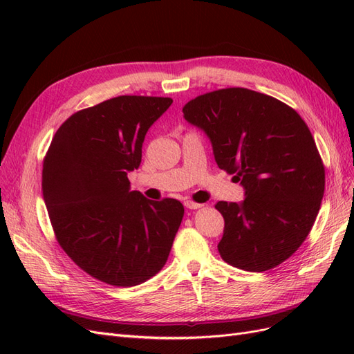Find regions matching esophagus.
Masks as SVG:
<instances>
[{"label":"esophagus","instance_id":"obj_1","mask_svg":"<svg viewBox=\"0 0 354 354\" xmlns=\"http://www.w3.org/2000/svg\"><path fill=\"white\" fill-rule=\"evenodd\" d=\"M185 207L189 208V209H198V208L202 207V203H198V202H194V201H186Z\"/></svg>","mask_w":354,"mask_h":354}]
</instances>
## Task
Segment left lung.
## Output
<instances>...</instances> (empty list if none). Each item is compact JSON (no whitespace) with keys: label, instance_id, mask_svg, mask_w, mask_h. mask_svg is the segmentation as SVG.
I'll return each instance as SVG.
<instances>
[{"label":"left lung","instance_id":"left-lung-1","mask_svg":"<svg viewBox=\"0 0 354 354\" xmlns=\"http://www.w3.org/2000/svg\"><path fill=\"white\" fill-rule=\"evenodd\" d=\"M185 120L208 136L218 168L241 181V203L220 201L221 259L266 272L289 259L312 230L325 168L307 124L270 95L233 87L198 95Z\"/></svg>","mask_w":354,"mask_h":354}]
</instances>
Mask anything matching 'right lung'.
<instances>
[{
	"label": "right lung",
	"instance_id": "add662e5",
	"mask_svg": "<svg viewBox=\"0 0 354 354\" xmlns=\"http://www.w3.org/2000/svg\"><path fill=\"white\" fill-rule=\"evenodd\" d=\"M169 97L120 95L69 116L42 164V196L71 260L104 283L136 286L167 263L185 216L177 199L130 190L151 125Z\"/></svg>",
	"mask_w": 354,
	"mask_h": 354
}]
</instances>
